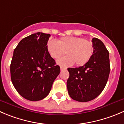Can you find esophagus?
I'll return each instance as SVG.
<instances>
[{
	"mask_svg": "<svg viewBox=\"0 0 124 124\" xmlns=\"http://www.w3.org/2000/svg\"><path fill=\"white\" fill-rule=\"evenodd\" d=\"M60 68H61V71L65 70L67 69V68H65V67H62V66H61V67H60Z\"/></svg>",
	"mask_w": 124,
	"mask_h": 124,
	"instance_id": "1",
	"label": "esophagus"
}]
</instances>
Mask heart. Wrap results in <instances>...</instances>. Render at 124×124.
<instances>
[{"mask_svg": "<svg viewBox=\"0 0 124 124\" xmlns=\"http://www.w3.org/2000/svg\"><path fill=\"white\" fill-rule=\"evenodd\" d=\"M46 48L52 58L57 59L65 51L67 56L57 60L60 65L70 67L75 63L77 66L86 64L93 54V45L90 40L75 36L61 38L58 41L50 39Z\"/></svg>", "mask_w": 124, "mask_h": 124, "instance_id": "1", "label": "heart"}]
</instances>
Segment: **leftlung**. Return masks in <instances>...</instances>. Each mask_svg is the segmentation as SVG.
<instances>
[{"label": "left lung", "instance_id": "obj_1", "mask_svg": "<svg viewBox=\"0 0 124 124\" xmlns=\"http://www.w3.org/2000/svg\"><path fill=\"white\" fill-rule=\"evenodd\" d=\"M92 43L93 54L90 61L82 67L68 68V94L78 102H85L97 98L105 88L110 74L108 51L98 38H93Z\"/></svg>", "mask_w": 124, "mask_h": 124}]
</instances>
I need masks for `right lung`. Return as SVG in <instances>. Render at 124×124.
<instances>
[{
	"mask_svg": "<svg viewBox=\"0 0 124 124\" xmlns=\"http://www.w3.org/2000/svg\"><path fill=\"white\" fill-rule=\"evenodd\" d=\"M50 34L38 32L20 40L14 50L11 79L20 96L38 101L49 94L61 70L46 48Z\"/></svg>",
	"mask_w": 124,
	"mask_h": 124,
	"instance_id": "add662e5",
	"label": "right lung"
}]
</instances>
